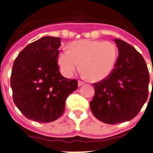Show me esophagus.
Instances as JSON below:
<instances>
[{"label": "esophagus", "mask_w": 153, "mask_h": 153, "mask_svg": "<svg viewBox=\"0 0 153 153\" xmlns=\"http://www.w3.org/2000/svg\"><path fill=\"white\" fill-rule=\"evenodd\" d=\"M78 86H79V87H81V85L84 84V82H83V81H78Z\"/></svg>", "instance_id": "34e87169"}]
</instances>
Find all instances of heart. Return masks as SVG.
<instances>
[{"instance_id": "heart-1", "label": "heart", "mask_w": 153, "mask_h": 153, "mask_svg": "<svg viewBox=\"0 0 153 153\" xmlns=\"http://www.w3.org/2000/svg\"><path fill=\"white\" fill-rule=\"evenodd\" d=\"M117 58V48L111 41L78 40L58 55V64L63 75L71 77L81 67L91 81L105 79L112 72Z\"/></svg>"}]
</instances>
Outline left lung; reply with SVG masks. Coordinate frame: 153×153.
<instances>
[{"label":"left lung","instance_id":"obj_1","mask_svg":"<svg viewBox=\"0 0 153 153\" xmlns=\"http://www.w3.org/2000/svg\"><path fill=\"white\" fill-rule=\"evenodd\" d=\"M119 56L112 72L94 83L95 95L90 102L93 114L107 124L132 120L147 100L149 74L141 54L121 39H114Z\"/></svg>","mask_w":153,"mask_h":153}]
</instances>
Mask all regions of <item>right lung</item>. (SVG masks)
Here are the masks:
<instances>
[{
	"mask_svg": "<svg viewBox=\"0 0 153 153\" xmlns=\"http://www.w3.org/2000/svg\"><path fill=\"white\" fill-rule=\"evenodd\" d=\"M60 37L44 36L27 45L15 60L10 85L15 105L26 118L50 123L62 116L76 79L62 76L57 59Z\"/></svg>",
	"mask_w": 153,
	"mask_h": 153,
	"instance_id": "right-lung-1",
	"label": "right lung"
}]
</instances>
